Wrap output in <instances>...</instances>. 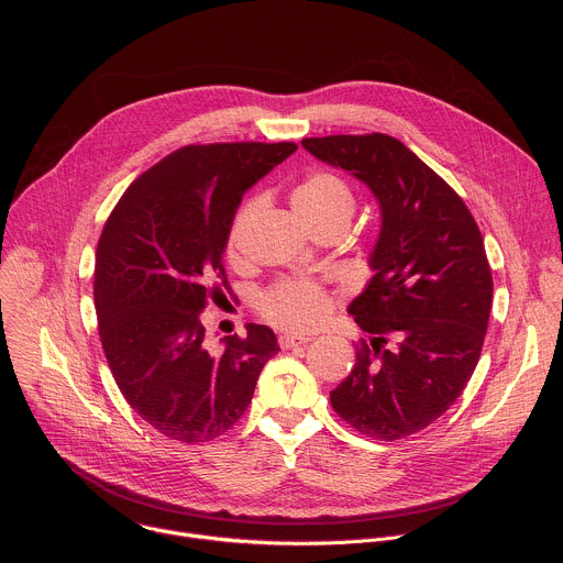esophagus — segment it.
<instances>
[{"label":"esophagus","instance_id":"1","mask_svg":"<svg viewBox=\"0 0 563 563\" xmlns=\"http://www.w3.org/2000/svg\"><path fill=\"white\" fill-rule=\"evenodd\" d=\"M311 339H307V336H298V334H283L280 339H278V343H280V347L283 350H291V347H298V345H305V343H309Z\"/></svg>","mask_w":563,"mask_h":563}]
</instances>
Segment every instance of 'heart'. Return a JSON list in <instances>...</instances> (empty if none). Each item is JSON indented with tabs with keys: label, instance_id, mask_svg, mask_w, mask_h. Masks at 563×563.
Masks as SVG:
<instances>
[{
	"label": "heart",
	"instance_id": "obj_1",
	"mask_svg": "<svg viewBox=\"0 0 563 563\" xmlns=\"http://www.w3.org/2000/svg\"><path fill=\"white\" fill-rule=\"evenodd\" d=\"M291 205L305 224H316L323 220L350 222L354 213V194L341 176L332 172H316L296 187ZM254 209L256 200H250L235 213L229 229V250L235 247L238 235ZM258 309L278 328L311 330L325 318L330 298L325 289L313 280H283L261 294Z\"/></svg>",
	"mask_w": 563,
	"mask_h": 563
}]
</instances>
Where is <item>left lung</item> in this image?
<instances>
[{
	"label": "left lung",
	"mask_w": 563,
	"mask_h": 563,
	"mask_svg": "<svg viewBox=\"0 0 563 563\" xmlns=\"http://www.w3.org/2000/svg\"><path fill=\"white\" fill-rule=\"evenodd\" d=\"M300 144L365 183L380 207L374 276L347 307L369 341L330 391L332 408L365 437L406 439L450 410L478 363L493 309L484 238L459 194L396 137Z\"/></svg>",
	"instance_id": "8db88e82"
}]
</instances>
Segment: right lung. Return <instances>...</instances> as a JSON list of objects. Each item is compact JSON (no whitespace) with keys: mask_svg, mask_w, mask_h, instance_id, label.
Here are the masks:
<instances>
[{"mask_svg":"<svg viewBox=\"0 0 563 563\" xmlns=\"http://www.w3.org/2000/svg\"><path fill=\"white\" fill-rule=\"evenodd\" d=\"M294 142L189 144L144 172L111 211L96 252V309L111 374L133 412L183 443H205L238 423L265 363L278 354L267 325L205 347L200 320L220 280L222 254L245 191Z\"/></svg>","mask_w":563,"mask_h":563,"instance_id":"obj_1","label":"right lung"}]
</instances>
